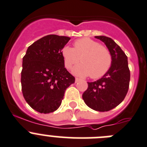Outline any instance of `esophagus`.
I'll return each instance as SVG.
<instances>
[{
  "instance_id": "34e87169",
  "label": "esophagus",
  "mask_w": 147,
  "mask_h": 147,
  "mask_svg": "<svg viewBox=\"0 0 147 147\" xmlns=\"http://www.w3.org/2000/svg\"><path fill=\"white\" fill-rule=\"evenodd\" d=\"M80 79L78 78H75V83H78L79 81H80Z\"/></svg>"
}]
</instances>
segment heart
<instances>
[{"label": "heart", "mask_w": 147, "mask_h": 147, "mask_svg": "<svg viewBox=\"0 0 147 147\" xmlns=\"http://www.w3.org/2000/svg\"><path fill=\"white\" fill-rule=\"evenodd\" d=\"M73 48L65 46L61 51L64 64L70 69L80 61L82 64L73 69V73L82 77L98 79L111 67L113 58L109 49L90 38H83L74 43Z\"/></svg>", "instance_id": "heart-1"}]
</instances>
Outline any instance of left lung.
Segmentation results:
<instances>
[{
    "label": "left lung",
    "instance_id": "left-lung-1",
    "mask_svg": "<svg viewBox=\"0 0 147 147\" xmlns=\"http://www.w3.org/2000/svg\"><path fill=\"white\" fill-rule=\"evenodd\" d=\"M105 44L112 54L111 67L102 78L88 82L83 99L90 108L97 111H108L119 105L126 96L129 88L130 72L127 57L112 39L104 36H95Z\"/></svg>",
    "mask_w": 147,
    "mask_h": 147
}]
</instances>
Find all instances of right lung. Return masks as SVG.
<instances>
[{"instance_id":"right-lung-1","label":"right lung","mask_w":147,"mask_h":147,"mask_svg":"<svg viewBox=\"0 0 147 147\" xmlns=\"http://www.w3.org/2000/svg\"><path fill=\"white\" fill-rule=\"evenodd\" d=\"M70 38L47 35L30 45L22 59L21 86L25 100L41 113L55 111L75 77L64 67L61 51Z\"/></svg>"}]
</instances>
